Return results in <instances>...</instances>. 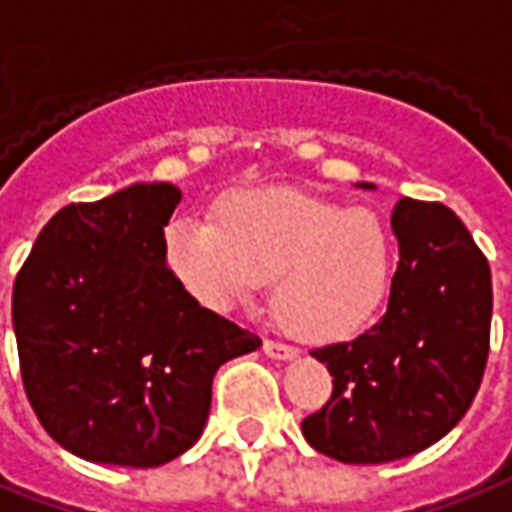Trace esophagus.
Wrapping results in <instances>:
<instances>
[{
  "instance_id": "obj_1",
  "label": "esophagus",
  "mask_w": 512,
  "mask_h": 512,
  "mask_svg": "<svg viewBox=\"0 0 512 512\" xmlns=\"http://www.w3.org/2000/svg\"><path fill=\"white\" fill-rule=\"evenodd\" d=\"M263 353L271 358H280V361H285V358L297 356V347H291V344H285V342H277V339H266V342H263Z\"/></svg>"
}]
</instances>
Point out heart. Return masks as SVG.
<instances>
[{"instance_id": "b5f03b06", "label": "heart", "mask_w": 512, "mask_h": 512, "mask_svg": "<svg viewBox=\"0 0 512 512\" xmlns=\"http://www.w3.org/2000/svg\"><path fill=\"white\" fill-rule=\"evenodd\" d=\"M165 266L210 308L255 294L274 277L271 305L308 342H342L384 305L395 246L373 210L294 190H235L215 201L212 224L173 218Z\"/></svg>"}]
</instances>
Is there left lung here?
Returning <instances> with one entry per match:
<instances>
[{
	"label": "left lung",
	"mask_w": 512,
	"mask_h": 512,
	"mask_svg": "<svg viewBox=\"0 0 512 512\" xmlns=\"http://www.w3.org/2000/svg\"><path fill=\"white\" fill-rule=\"evenodd\" d=\"M373 187V184H361ZM401 260L387 314L353 342L311 350L333 375L302 434L330 460L375 465L446 437L474 403L490 350L488 257L440 201L392 210Z\"/></svg>",
	"instance_id": "8db88e82"
}]
</instances>
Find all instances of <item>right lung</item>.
Wrapping results in <instances>:
<instances>
[{
    "mask_svg": "<svg viewBox=\"0 0 512 512\" xmlns=\"http://www.w3.org/2000/svg\"><path fill=\"white\" fill-rule=\"evenodd\" d=\"M182 193L131 184L66 204L38 232L13 283L27 401L83 460L154 468L204 431L212 378L260 347L257 333L187 294L162 255Z\"/></svg>",
    "mask_w": 512,
    "mask_h": 512,
    "instance_id": "1",
    "label": "right lung"
}]
</instances>
